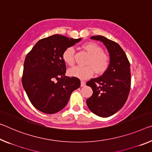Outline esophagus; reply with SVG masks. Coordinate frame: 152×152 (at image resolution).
Returning a JSON list of instances; mask_svg holds the SVG:
<instances>
[{
    "instance_id": "34e87169",
    "label": "esophagus",
    "mask_w": 152,
    "mask_h": 152,
    "mask_svg": "<svg viewBox=\"0 0 152 152\" xmlns=\"http://www.w3.org/2000/svg\"><path fill=\"white\" fill-rule=\"evenodd\" d=\"M86 85V83L85 81H81L80 82V86H82V87H83V86H85Z\"/></svg>"
}]
</instances>
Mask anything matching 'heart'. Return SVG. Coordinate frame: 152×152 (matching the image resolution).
<instances>
[{
    "label": "heart",
    "instance_id": "1",
    "mask_svg": "<svg viewBox=\"0 0 152 152\" xmlns=\"http://www.w3.org/2000/svg\"><path fill=\"white\" fill-rule=\"evenodd\" d=\"M83 48L90 55L85 66H76L69 69L67 74L69 76L76 77L81 80H85L92 76L94 70L96 74H102L107 70L110 66V57L105 53L100 45L94 42H88L83 45ZM75 50L72 47H67L62 54V59L67 66L74 64Z\"/></svg>",
    "mask_w": 152,
    "mask_h": 152
}]
</instances>
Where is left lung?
I'll list each match as a JSON object with an SVG mask.
<instances>
[{"label":"left lung","mask_w":152,"mask_h":152,"mask_svg":"<svg viewBox=\"0 0 152 152\" xmlns=\"http://www.w3.org/2000/svg\"><path fill=\"white\" fill-rule=\"evenodd\" d=\"M91 39L100 40L110 53V66L103 75L91 79L86 85L93 93L86 99V104L93 114L107 118L116 113L126 103L131 89L130 63L120 46L102 36H93Z\"/></svg>","instance_id":"1"}]
</instances>
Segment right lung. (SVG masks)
<instances>
[{
  "label": "right lung",
  "mask_w": 152,
  "mask_h": 152,
  "mask_svg": "<svg viewBox=\"0 0 152 152\" xmlns=\"http://www.w3.org/2000/svg\"><path fill=\"white\" fill-rule=\"evenodd\" d=\"M59 34L42 38L26 55L22 85L33 106L45 114H55L67 105L72 93L80 86L76 77L65 76L64 50L80 42Z\"/></svg>",
  "instance_id": "right-lung-1"
}]
</instances>
